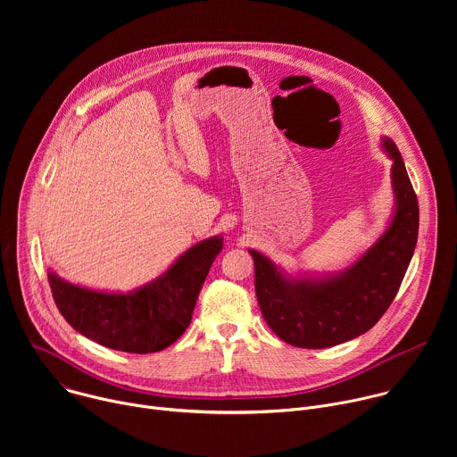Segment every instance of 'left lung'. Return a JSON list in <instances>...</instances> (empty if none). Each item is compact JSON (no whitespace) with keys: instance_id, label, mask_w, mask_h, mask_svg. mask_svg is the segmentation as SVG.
Instances as JSON below:
<instances>
[{"instance_id":"obj_1","label":"left lung","mask_w":457,"mask_h":457,"mask_svg":"<svg viewBox=\"0 0 457 457\" xmlns=\"http://www.w3.org/2000/svg\"><path fill=\"white\" fill-rule=\"evenodd\" d=\"M381 146L393 159L395 217L385 233L345 271L325 278H293L268 256L254 260V291L273 333L302 349H325L349 342L370 328L393 303L418 242V197L393 139Z\"/></svg>"}]
</instances>
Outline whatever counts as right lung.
<instances>
[{
	"label": "right lung",
	"instance_id": "add662e5",
	"mask_svg": "<svg viewBox=\"0 0 457 457\" xmlns=\"http://www.w3.org/2000/svg\"><path fill=\"white\" fill-rule=\"evenodd\" d=\"M220 249L222 237L195 244L164 275L129 293L87 289L52 271L48 284L59 312L83 337L122 353H157L186 331Z\"/></svg>",
	"mask_w": 457,
	"mask_h": 457
}]
</instances>
